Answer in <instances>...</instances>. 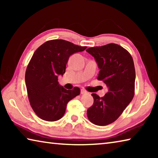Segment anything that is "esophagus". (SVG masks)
I'll use <instances>...</instances> for the list:
<instances>
[{
	"mask_svg": "<svg viewBox=\"0 0 158 158\" xmlns=\"http://www.w3.org/2000/svg\"><path fill=\"white\" fill-rule=\"evenodd\" d=\"M87 93H88V92L85 90H84V89H81V94L84 95V94H87Z\"/></svg>",
	"mask_w": 158,
	"mask_h": 158,
	"instance_id": "esophagus-1",
	"label": "esophagus"
}]
</instances>
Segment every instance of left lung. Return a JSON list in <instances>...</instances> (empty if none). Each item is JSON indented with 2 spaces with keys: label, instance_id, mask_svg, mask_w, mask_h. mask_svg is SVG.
Masks as SVG:
<instances>
[{
  "label": "left lung",
  "instance_id": "left-lung-1",
  "mask_svg": "<svg viewBox=\"0 0 158 158\" xmlns=\"http://www.w3.org/2000/svg\"><path fill=\"white\" fill-rule=\"evenodd\" d=\"M86 52L94 57L100 69L98 79L108 87L102 98L92 93L94 103L87 110V116L93 124L107 125L121 116L133 99L136 77L133 59L127 50L114 43L89 48Z\"/></svg>",
  "mask_w": 158,
  "mask_h": 158
}]
</instances>
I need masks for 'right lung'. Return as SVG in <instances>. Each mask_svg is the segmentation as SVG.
Wrapping results in <instances>:
<instances>
[{
  "label": "right lung",
  "mask_w": 158,
  "mask_h": 158,
  "mask_svg": "<svg viewBox=\"0 0 158 158\" xmlns=\"http://www.w3.org/2000/svg\"><path fill=\"white\" fill-rule=\"evenodd\" d=\"M86 48L63 40H53L44 42L33 53L26 69L25 81L31 107L41 119H60L68 102L80 94L78 87L64 89L58 77L65 73L69 56Z\"/></svg>",
  "instance_id": "add662e5"
}]
</instances>
